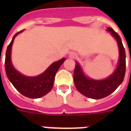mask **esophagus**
<instances>
[{"label":"esophagus","instance_id":"obj_1","mask_svg":"<svg viewBox=\"0 0 131 131\" xmlns=\"http://www.w3.org/2000/svg\"><path fill=\"white\" fill-rule=\"evenodd\" d=\"M77 57V54L74 53V52H72V53H71V54H69V57H70V58H72V59H74V58H76Z\"/></svg>","mask_w":131,"mask_h":131}]
</instances>
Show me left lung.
Here are the masks:
<instances>
[{
    "label": "left lung",
    "instance_id": "left-lung-1",
    "mask_svg": "<svg viewBox=\"0 0 131 131\" xmlns=\"http://www.w3.org/2000/svg\"><path fill=\"white\" fill-rule=\"evenodd\" d=\"M107 31L110 32V34L115 38L118 45V64L112 74L104 79H94L88 77L84 73L79 63L76 62L74 73L75 86L80 93L91 99L104 98L112 93L122 83L125 77L126 52L121 38L110 27H107Z\"/></svg>",
    "mask_w": 131,
    "mask_h": 131
}]
</instances>
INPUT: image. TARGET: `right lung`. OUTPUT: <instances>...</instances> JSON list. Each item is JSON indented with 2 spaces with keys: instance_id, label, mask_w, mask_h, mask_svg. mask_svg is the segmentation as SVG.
<instances>
[{
  "instance_id": "1",
  "label": "right lung",
  "mask_w": 131,
  "mask_h": 131,
  "mask_svg": "<svg viewBox=\"0 0 131 131\" xmlns=\"http://www.w3.org/2000/svg\"><path fill=\"white\" fill-rule=\"evenodd\" d=\"M23 31L24 30L15 34L7 46L5 60V72L9 81L20 93L29 98H39L51 91L54 84L55 74L66 59L62 58L52 63L45 71L36 77H29L20 73L13 66L11 60V51L15 37Z\"/></svg>"
}]
</instances>
